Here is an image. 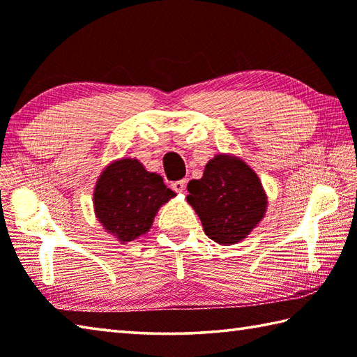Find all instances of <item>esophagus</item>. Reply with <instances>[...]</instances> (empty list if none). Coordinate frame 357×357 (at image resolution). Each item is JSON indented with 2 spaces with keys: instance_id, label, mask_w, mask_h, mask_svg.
Instances as JSON below:
<instances>
[{
  "instance_id": "esophagus-1",
  "label": "esophagus",
  "mask_w": 357,
  "mask_h": 357,
  "mask_svg": "<svg viewBox=\"0 0 357 357\" xmlns=\"http://www.w3.org/2000/svg\"><path fill=\"white\" fill-rule=\"evenodd\" d=\"M186 186V180H177V182H174L171 185V188L175 191V192H183Z\"/></svg>"
}]
</instances>
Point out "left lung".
Segmentation results:
<instances>
[{"instance_id":"8db88e82","label":"left lung","mask_w":357,"mask_h":357,"mask_svg":"<svg viewBox=\"0 0 357 357\" xmlns=\"http://www.w3.org/2000/svg\"><path fill=\"white\" fill-rule=\"evenodd\" d=\"M188 197L204 232L220 245H235L251 232L266 211V196L251 167L235 156L216 155L202 178L188 183Z\"/></svg>"}]
</instances>
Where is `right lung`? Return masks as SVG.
Wrapping results in <instances>:
<instances>
[{
    "instance_id": "1",
    "label": "right lung",
    "mask_w": 357,
    "mask_h": 357,
    "mask_svg": "<svg viewBox=\"0 0 357 357\" xmlns=\"http://www.w3.org/2000/svg\"><path fill=\"white\" fill-rule=\"evenodd\" d=\"M175 192L166 188L162 177L147 172L137 160L112 162L100 175L93 207L102 226L119 241H133L152 226L156 211Z\"/></svg>"
}]
</instances>
